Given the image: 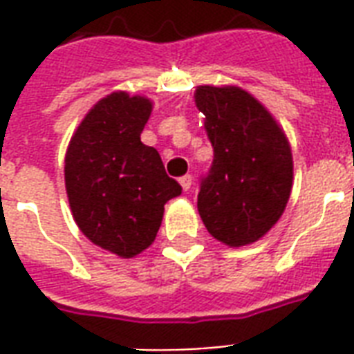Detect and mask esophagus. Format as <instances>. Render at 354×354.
<instances>
[{
  "label": "esophagus",
  "mask_w": 354,
  "mask_h": 354,
  "mask_svg": "<svg viewBox=\"0 0 354 354\" xmlns=\"http://www.w3.org/2000/svg\"><path fill=\"white\" fill-rule=\"evenodd\" d=\"M180 185H182L183 191H189L191 185H193V178H191V174H185L183 178H180Z\"/></svg>",
  "instance_id": "esophagus-1"
}]
</instances>
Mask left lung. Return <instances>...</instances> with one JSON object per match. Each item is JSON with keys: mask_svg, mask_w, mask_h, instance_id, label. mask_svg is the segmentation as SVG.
<instances>
[{"mask_svg": "<svg viewBox=\"0 0 354 354\" xmlns=\"http://www.w3.org/2000/svg\"><path fill=\"white\" fill-rule=\"evenodd\" d=\"M213 165L198 193L206 230L228 247H245L271 230L290 201L293 156L284 129L267 107L236 85H198Z\"/></svg>", "mask_w": 354, "mask_h": 354, "instance_id": "obj_1", "label": "left lung"}]
</instances>
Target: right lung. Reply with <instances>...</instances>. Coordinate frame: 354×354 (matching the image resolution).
I'll return each instance as SVG.
<instances>
[{
    "mask_svg": "<svg viewBox=\"0 0 354 354\" xmlns=\"http://www.w3.org/2000/svg\"><path fill=\"white\" fill-rule=\"evenodd\" d=\"M152 100L124 91L88 109L66 148L64 185L83 236L120 258H133L158 236L165 204L182 193L156 148L141 142Z\"/></svg>",
    "mask_w": 354,
    "mask_h": 354,
    "instance_id": "1",
    "label": "right lung"
}]
</instances>
